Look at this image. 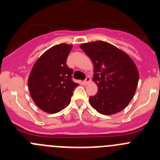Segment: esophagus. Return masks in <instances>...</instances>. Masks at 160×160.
<instances>
[{"instance_id":"esophagus-1","label":"esophagus","mask_w":160,"mask_h":160,"mask_svg":"<svg viewBox=\"0 0 160 160\" xmlns=\"http://www.w3.org/2000/svg\"><path fill=\"white\" fill-rule=\"evenodd\" d=\"M90 82V77H89V76H87V77L86 78H85L84 81H83V83H84L85 85H87L89 82Z\"/></svg>"}]
</instances>
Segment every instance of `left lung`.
Segmentation results:
<instances>
[{
  "label": "left lung",
  "instance_id": "8db88e82",
  "mask_svg": "<svg viewBox=\"0 0 160 160\" xmlns=\"http://www.w3.org/2000/svg\"><path fill=\"white\" fill-rule=\"evenodd\" d=\"M94 66L93 80L98 87L90 96L91 107L100 114H113L123 110L132 99L138 82V72L127 53L105 42L80 46Z\"/></svg>",
  "mask_w": 160,
  "mask_h": 160
}]
</instances>
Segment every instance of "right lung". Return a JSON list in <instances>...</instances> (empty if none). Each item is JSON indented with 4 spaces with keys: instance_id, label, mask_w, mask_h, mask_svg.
I'll return each mask as SVG.
<instances>
[{
    "instance_id": "1",
    "label": "right lung",
    "mask_w": 160,
    "mask_h": 160,
    "mask_svg": "<svg viewBox=\"0 0 160 160\" xmlns=\"http://www.w3.org/2000/svg\"><path fill=\"white\" fill-rule=\"evenodd\" d=\"M72 46L60 44L53 46L41 56L29 74V92L41 110L54 114L70 102L73 90L78 84L73 81V69L66 61Z\"/></svg>"
}]
</instances>
